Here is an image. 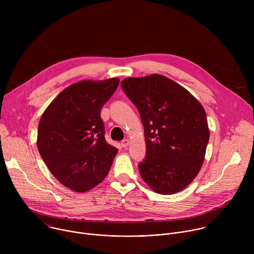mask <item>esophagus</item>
I'll list each match as a JSON object with an SVG mask.
<instances>
[{
  "label": "esophagus",
  "mask_w": 254,
  "mask_h": 254,
  "mask_svg": "<svg viewBox=\"0 0 254 254\" xmlns=\"http://www.w3.org/2000/svg\"><path fill=\"white\" fill-rule=\"evenodd\" d=\"M129 144V140L128 139H124L123 141H122V147L123 148H127V146Z\"/></svg>",
  "instance_id": "34e87169"
}]
</instances>
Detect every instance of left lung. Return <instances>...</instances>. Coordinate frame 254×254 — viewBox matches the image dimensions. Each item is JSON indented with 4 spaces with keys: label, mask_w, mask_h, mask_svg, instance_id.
<instances>
[{
    "label": "left lung",
    "mask_w": 254,
    "mask_h": 254,
    "mask_svg": "<svg viewBox=\"0 0 254 254\" xmlns=\"http://www.w3.org/2000/svg\"><path fill=\"white\" fill-rule=\"evenodd\" d=\"M122 88L144 128L147 155L138 165L142 180L158 194L184 190L205 159L210 131L204 107L186 88L161 74L126 78Z\"/></svg>",
    "instance_id": "left-lung-1"
}]
</instances>
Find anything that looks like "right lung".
Listing matches in <instances>:
<instances>
[{
	"instance_id": "right-lung-1",
	"label": "right lung",
	"mask_w": 254,
	"mask_h": 254,
	"mask_svg": "<svg viewBox=\"0 0 254 254\" xmlns=\"http://www.w3.org/2000/svg\"><path fill=\"white\" fill-rule=\"evenodd\" d=\"M119 78L81 80L62 90L38 126L37 147L52 175L65 187L83 193L96 187L111 170L119 150L104 138L103 104Z\"/></svg>"
}]
</instances>
